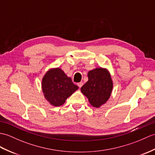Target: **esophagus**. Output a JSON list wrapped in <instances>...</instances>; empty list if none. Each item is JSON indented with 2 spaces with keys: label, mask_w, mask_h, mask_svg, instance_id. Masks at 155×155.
I'll return each mask as SVG.
<instances>
[{
  "label": "esophagus",
  "mask_w": 155,
  "mask_h": 155,
  "mask_svg": "<svg viewBox=\"0 0 155 155\" xmlns=\"http://www.w3.org/2000/svg\"><path fill=\"white\" fill-rule=\"evenodd\" d=\"M77 85L78 86V87H79V88H81V87H82V86L83 85V82H78V83L77 84Z\"/></svg>",
  "instance_id": "1"
}]
</instances>
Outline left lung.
<instances>
[{"mask_svg":"<svg viewBox=\"0 0 155 155\" xmlns=\"http://www.w3.org/2000/svg\"><path fill=\"white\" fill-rule=\"evenodd\" d=\"M88 77L81 91L93 107H100L108 100L112 91L111 75L106 69L96 68L88 72Z\"/></svg>","mask_w":155,"mask_h":155,"instance_id":"left-lung-1","label":"left lung"}]
</instances>
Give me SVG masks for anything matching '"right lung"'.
I'll return each mask as SVG.
<instances>
[{
	"label": "right lung",
	"instance_id": "add662e5",
	"mask_svg": "<svg viewBox=\"0 0 155 155\" xmlns=\"http://www.w3.org/2000/svg\"><path fill=\"white\" fill-rule=\"evenodd\" d=\"M41 88L45 98L53 106L63 105L78 88L59 68L47 72L42 78Z\"/></svg>",
	"mask_w": 155,
	"mask_h": 155
}]
</instances>
